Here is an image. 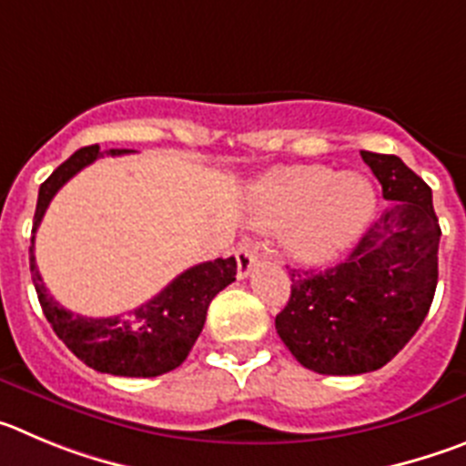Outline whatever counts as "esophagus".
I'll return each mask as SVG.
<instances>
[{
	"label": "esophagus",
	"mask_w": 466,
	"mask_h": 466,
	"mask_svg": "<svg viewBox=\"0 0 466 466\" xmlns=\"http://www.w3.org/2000/svg\"><path fill=\"white\" fill-rule=\"evenodd\" d=\"M234 258H237L238 279H246V276L253 271L255 262H258V258H259L258 246H253V243H238V248L234 250Z\"/></svg>",
	"instance_id": "esophagus-1"
}]
</instances>
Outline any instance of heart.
Instances as JSON below:
<instances>
[{"instance_id": "b5f03b06", "label": "heart", "mask_w": 466, "mask_h": 466, "mask_svg": "<svg viewBox=\"0 0 466 466\" xmlns=\"http://www.w3.org/2000/svg\"><path fill=\"white\" fill-rule=\"evenodd\" d=\"M376 211L367 176L325 165H292L264 174L248 195L258 228H283L285 250L299 262H322L362 234Z\"/></svg>"}]
</instances>
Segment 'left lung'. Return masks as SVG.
Returning a JSON list of instances; mask_svg holds the SVG:
<instances>
[{
    "label": "left lung",
    "instance_id": "1",
    "mask_svg": "<svg viewBox=\"0 0 466 466\" xmlns=\"http://www.w3.org/2000/svg\"><path fill=\"white\" fill-rule=\"evenodd\" d=\"M388 208L343 262L292 269L276 332L301 367L329 376L376 371L400 353L430 311L441 228L431 190L397 155L362 150Z\"/></svg>",
    "mask_w": 466,
    "mask_h": 466
}]
</instances>
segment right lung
<instances>
[{"label":"right lung","instance_id":"obj_1","mask_svg":"<svg viewBox=\"0 0 466 466\" xmlns=\"http://www.w3.org/2000/svg\"><path fill=\"white\" fill-rule=\"evenodd\" d=\"M125 153L129 150H108V155ZM97 157H104L99 146H86L71 155L69 160L62 162L41 183L32 234L39 229L41 218L56 192L71 176H76L83 167L92 165ZM29 271L46 320L81 362L102 374L153 379L181 367L197 337L202 334L211 299L237 276V259L218 258L213 262L190 267L181 276H176L160 295H155L153 299L125 316L113 318L76 316L48 295L36 267L35 237L29 246Z\"/></svg>","mask_w":466,"mask_h":466}]
</instances>
